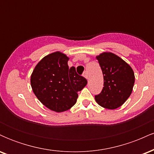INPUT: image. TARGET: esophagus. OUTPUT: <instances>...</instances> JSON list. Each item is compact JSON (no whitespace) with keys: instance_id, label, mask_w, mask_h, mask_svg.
I'll use <instances>...</instances> for the list:
<instances>
[{"instance_id":"obj_1","label":"esophagus","mask_w":154,"mask_h":154,"mask_svg":"<svg viewBox=\"0 0 154 154\" xmlns=\"http://www.w3.org/2000/svg\"><path fill=\"white\" fill-rule=\"evenodd\" d=\"M83 77H85V78L86 79H89V77H88V73H87V72H84V73H83Z\"/></svg>"}]
</instances>
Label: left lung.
<instances>
[{
    "label": "left lung",
    "mask_w": 154,
    "mask_h": 154,
    "mask_svg": "<svg viewBox=\"0 0 154 154\" xmlns=\"http://www.w3.org/2000/svg\"><path fill=\"white\" fill-rule=\"evenodd\" d=\"M103 75L101 93L95 96V101L107 109L121 106L131 95L135 83V74L126 61L111 52L96 56Z\"/></svg>",
    "instance_id": "obj_1"
}]
</instances>
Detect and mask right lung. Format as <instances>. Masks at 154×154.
I'll return each instance as SVG.
<instances>
[{"label":"right lung","instance_id":"add662e5","mask_svg":"<svg viewBox=\"0 0 154 154\" xmlns=\"http://www.w3.org/2000/svg\"><path fill=\"white\" fill-rule=\"evenodd\" d=\"M69 58L56 51L40 60L30 77L33 93L42 103L51 111L60 113L73 106L78 98L77 92L87 85V79L69 68Z\"/></svg>","mask_w":154,"mask_h":154}]
</instances>
